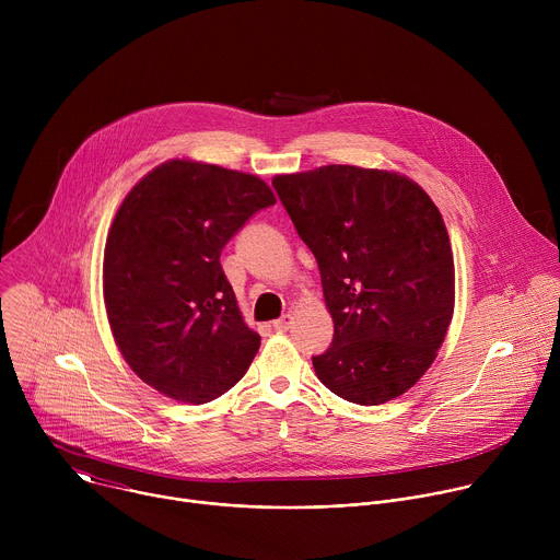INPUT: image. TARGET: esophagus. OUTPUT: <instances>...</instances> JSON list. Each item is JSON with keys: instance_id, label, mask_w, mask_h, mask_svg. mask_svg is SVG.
Masks as SVG:
<instances>
[{"instance_id": "esophagus-1", "label": "esophagus", "mask_w": 560, "mask_h": 560, "mask_svg": "<svg viewBox=\"0 0 560 560\" xmlns=\"http://www.w3.org/2000/svg\"><path fill=\"white\" fill-rule=\"evenodd\" d=\"M290 326H292V314H283L281 318H277V322L272 324V328H275L277 332H285Z\"/></svg>"}]
</instances>
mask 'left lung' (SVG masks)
I'll use <instances>...</instances> for the list:
<instances>
[{
    "mask_svg": "<svg viewBox=\"0 0 560 560\" xmlns=\"http://www.w3.org/2000/svg\"><path fill=\"white\" fill-rule=\"evenodd\" d=\"M272 186L312 250L332 346L312 357L330 392L381 406L434 363L454 314V257L445 221L410 177L359 166L277 175Z\"/></svg>",
    "mask_w": 560,
    "mask_h": 560,
    "instance_id": "8db88e82",
    "label": "left lung"
}]
</instances>
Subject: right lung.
<instances>
[{
  "mask_svg": "<svg viewBox=\"0 0 560 560\" xmlns=\"http://www.w3.org/2000/svg\"><path fill=\"white\" fill-rule=\"evenodd\" d=\"M275 192L257 175L171 159L121 201L104 250V303L130 370L201 406L250 368L261 337L219 264L223 246Z\"/></svg>",
  "mask_w": 560,
  "mask_h": 560,
  "instance_id": "obj_1",
  "label": "right lung"
}]
</instances>
